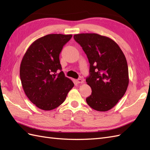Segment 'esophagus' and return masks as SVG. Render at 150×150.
<instances>
[{
  "label": "esophagus",
  "instance_id": "obj_1",
  "mask_svg": "<svg viewBox=\"0 0 150 150\" xmlns=\"http://www.w3.org/2000/svg\"><path fill=\"white\" fill-rule=\"evenodd\" d=\"M77 83H79V84L83 83V82H84V79H82V78L78 79L77 80Z\"/></svg>",
  "mask_w": 150,
  "mask_h": 150
}]
</instances>
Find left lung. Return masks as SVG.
<instances>
[{
	"instance_id": "8db88e82",
	"label": "left lung",
	"mask_w": 150,
	"mask_h": 150,
	"mask_svg": "<svg viewBox=\"0 0 150 150\" xmlns=\"http://www.w3.org/2000/svg\"><path fill=\"white\" fill-rule=\"evenodd\" d=\"M90 63L86 79L91 88L86 103L98 111L111 110L125 94L129 84L128 64L122 51L112 39L97 33L75 35Z\"/></svg>"
}]
</instances>
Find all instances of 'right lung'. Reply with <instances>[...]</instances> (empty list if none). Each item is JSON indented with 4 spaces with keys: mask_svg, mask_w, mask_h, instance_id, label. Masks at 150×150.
<instances>
[{
    "mask_svg": "<svg viewBox=\"0 0 150 150\" xmlns=\"http://www.w3.org/2000/svg\"><path fill=\"white\" fill-rule=\"evenodd\" d=\"M71 35L49 34L31 44L22 58L20 77L30 100L42 110H52L64 103L73 82L61 71L59 54ZM61 71L58 73V70Z\"/></svg>",
    "mask_w": 150,
    "mask_h": 150,
    "instance_id": "add662e5",
    "label": "right lung"
}]
</instances>
